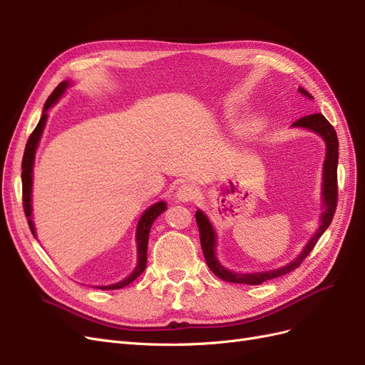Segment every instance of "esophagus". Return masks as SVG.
Listing matches in <instances>:
<instances>
[{"label":"esophagus","instance_id":"34e87169","mask_svg":"<svg viewBox=\"0 0 365 365\" xmlns=\"http://www.w3.org/2000/svg\"><path fill=\"white\" fill-rule=\"evenodd\" d=\"M197 195V189L195 184L182 182L178 189H176V200L181 202H190L193 201Z\"/></svg>","mask_w":365,"mask_h":365}]
</instances>
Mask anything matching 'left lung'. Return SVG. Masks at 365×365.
Wrapping results in <instances>:
<instances>
[{
	"label": "left lung",
	"instance_id": "left-lung-1",
	"mask_svg": "<svg viewBox=\"0 0 365 365\" xmlns=\"http://www.w3.org/2000/svg\"><path fill=\"white\" fill-rule=\"evenodd\" d=\"M298 93L304 96L309 101H314V97L309 94L304 88L298 86ZM292 128H300L307 129L317 134L319 138L324 141L326 145V155L323 163V176H322V215H319V225L317 228L312 237L307 240V244L303 247L302 252L291 260L289 263L283 264L280 268H274L268 271H260V272H237L233 269H228L224 267L222 263L219 262L216 256V247H217V233L212 224L210 217L202 212L201 208L196 210V222L197 228H200V236H201V247L205 262L208 264L210 271L219 279H222L230 283H244V284H262L267 280H272L275 277H282V275L294 271L295 268L300 267V263L307 257V254L311 252L322 237V235L327 230L335 215L336 208V169H338V137L334 126L329 123L323 114H311L306 115L300 120H297L292 123Z\"/></svg>",
	"mask_w": 365,
	"mask_h": 365
}]
</instances>
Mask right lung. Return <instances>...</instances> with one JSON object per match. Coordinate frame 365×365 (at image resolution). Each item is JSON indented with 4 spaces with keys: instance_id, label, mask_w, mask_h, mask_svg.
Listing matches in <instances>:
<instances>
[{
    "instance_id": "right-lung-1",
    "label": "right lung",
    "mask_w": 365,
    "mask_h": 365,
    "mask_svg": "<svg viewBox=\"0 0 365 365\" xmlns=\"http://www.w3.org/2000/svg\"><path fill=\"white\" fill-rule=\"evenodd\" d=\"M73 81H63L61 82L56 90L51 93V96L47 98L46 105H43L42 109V115L39 118V123L35 128V130L31 132V135L26 145V150H24V158H23V172H21V180H23V200H24V212L29 220V227L31 230L33 236L36 237V228H35V222H33V205H31V192H33V168H35V155L36 150L39 146L41 137L43 134V129H46L47 125V118H48V109L51 106L56 105L61 97L65 94V91L73 85ZM168 208V202L165 201H158L155 204H152L150 207H148L143 215L140 216L138 222H137V230H135V242H137V263L135 268L132 271L128 277H125L123 280L111 283V284H101V286H93V288H98L102 291H108V289H121L128 286L129 283L134 282L138 275L146 269V263H148V242H149V233H150V227L163 212H165Z\"/></svg>"
}]
</instances>
